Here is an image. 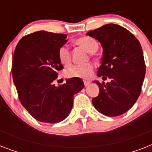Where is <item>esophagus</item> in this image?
I'll list each match as a JSON object with an SVG mask.
<instances>
[{"label": "esophagus", "instance_id": "34e87169", "mask_svg": "<svg viewBox=\"0 0 152 152\" xmlns=\"http://www.w3.org/2000/svg\"><path fill=\"white\" fill-rule=\"evenodd\" d=\"M83 83H84V86H85V87H88V86L90 84V82H89V81L84 80L83 81Z\"/></svg>", "mask_w": 152, "mask_h": 152}]
</instances>
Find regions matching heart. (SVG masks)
<instances>
[{
    "instance_id": "obj_1",
    "label": "heart",
    "mask_w": 152,
    "mask_h": 152,
    "mask_svg": "<svg viewBox=\"0 0 152 152\" xmlns=\"http://www.w3.org/2000/svg\"><path fill=\"white\" fill-rule=\"evenodd\" d=\"M76 43L83 46L89 53H95L99 49V42L95 39L89 36H83L76 39ZM58 58L64 66L70 64L72 61L71 50L66 44L61 46L58 50ZM94 65L91 63L84 64H75L69 67L66 70L67 76L69 77H77L82 79H89L93 75Z\"/></svg>"
}]
</instances>
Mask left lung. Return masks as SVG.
<instances>
[{"label":"left lung","instance_id":"8db88e82","mask_svg":"<svg viewBox=\"0 0 152 152\" xmlns=\"http://www.w3.org/2000/svg\"><path fill=\"white\" fill-rule=\"evenodd\" d=\"M87 34L100 42L103 48L97 76L111 80L106 83L95 81L99 94L92 99L93 105L104 115H121L134 105L141 92L146 66L140 43L129 31L113 23Z\"/></svg>","mask_w":152,"mask_h":152}]
</instances>
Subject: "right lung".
I'll return each mask as SVG.
<instances>
[{
  "label": "right lung",
  "mask_w": 152,
  "mask_h": 152,
  "mask_svg": "<svg viewBox=\"0 0 152 152\" xmlns=\"http://www.w3.org/2000/svg\"><path fill=\"white\" fill-rule=\"evenodd\" d=\"M67 35L45 31L25 35L15 46L12 73L20 102L36 120L57 123L68 117L73 95L84 87L80 78L68 79L58 87L54 80L63 65L58 50Z\"/></svg>",
  "instance_id": "right-lung-1"
}]
</instances>
